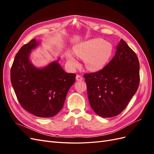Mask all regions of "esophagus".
Instances as JSON below:
<instances>
[{
    "instance_id": "obj_1",
    "label": "esophagus",
    "mask_w": 154,
    "mask_h": 154,
    "mask_svg": "<svg viewBox=\"0 0 154 154\" xmlns=\"http://www.w3.org/2000/svg\"><path fill=\"white\" fill-rule=\"evenodd\" d=\"M76 80L78 81V82H81L83 80V78L80 76V75H76Z\"/></svg>"
}]
</instances>
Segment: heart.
<instances>
[{
	"label": "heart",
	"instance_id": "1",
	"mask_svg": "<svg viewBox=\"0 0 154 154\" xmlns=\"http://www.w3.org/2000/svg\"><path fill=\"white\" fill-rule=\"evenodd\" d=\"M78 57L85 60V68L96 72L103 69L113 54V48L110 43L101 38H93L84 42L74 49ZM68 62L73 67L78 66L77 60L71 55L68 56Z\"/></svg>",
	"mask_w": 154,
	"mask_h": 154
}]
</instances>
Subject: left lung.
I'll return each mask as SVG.
<instances>
[{
	"instance_id": "1",
	"label": "left lung",
	"mask_w": 154,
	"mask_h": 154,
	"mask_svg": "<svg viewBox=\"0 0 154 154\" xmlns=\"http://www.w3.org/2000/svg\"><path fill=\"white\" fill-rule=\"evenodd\" d=\"M116 49L114 57L105 67L84 74L90 105L103 118L122 112L136 94L140 80L136 54L123 40Z\"/></svg>"
}]
</instances>
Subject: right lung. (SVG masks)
Wrapping results in <instances>:
<instances>
[{
  "instance_id": "obj_1",
  "label": "right lung",
  "mask_w": 154,
  "mask_h": 154,
  "mask_svg": "<svg viewBox=\"0 0 154 154\" xmlns=\"http://www.w3.org/2000/svg\"><path fill=\"white\" fill-rule=\"evenodd\" d=\"M35 39L17 53L11 69V82L22 108L40 118H51L62 109L76 74L65 72L58 61L42 69L29 61L31 51L38 45Z\"/></svg>"
}]
</instances>
